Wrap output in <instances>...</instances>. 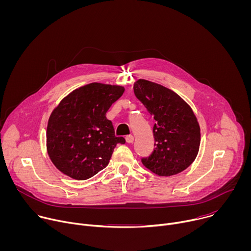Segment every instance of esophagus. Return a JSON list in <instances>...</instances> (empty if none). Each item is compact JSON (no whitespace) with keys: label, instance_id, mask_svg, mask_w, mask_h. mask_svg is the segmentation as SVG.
<instances>
[{"label":"esophagus","instance_id":"1","mask_svg":"<svg viewBox=\"0 0 251 251\" xmlns=\"http://www.w3.org/2000/svg\"><path fill=\"white\" fill-rule=\"evenodd\" d=\"M125 140H126V142L127 143H133V141H134V137H133V135H127L126 137H125Z\"/></svg>","mask_w":251,"mask_h":251}]
</instances>
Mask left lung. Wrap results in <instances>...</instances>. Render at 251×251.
Here are the masks:
<instances>
[{
    "label": "left lung",
    "mask_w": 251,
    "mask_h": 251,
    "mask_svg": "<svg viewBox=\"0 0 251 251\" xmlns=\"http://www.w3.org/2000/svg\"><path fill=\"white\" fill-rule=\"evenodd\" d=\"M134 93L156 123L153 127L155 149L142 163L161 176L186 170L196 159L201 144V129L190 105L171 89L139 79Z\"/></svg>",
    "instance_id": "obj_1"
}]
</instances>
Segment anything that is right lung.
<instances>
[{
    "instance_id": "obj_1",
    "label": "right lung",
    "mask_w": 251,
    "mask_h": 251,
    "mask_svg": "<svg viewBox=\"0 0 251 251\" xmlns=\"http://www.w3.org/2000/svg\"><path fill=\"white\" fill-rule=\"evenodd\" d=\"M124 87L93 82L64 97L50 114L47 149L53 165L66 176L83 181L109 163L118 143L112 122L106 118Z\"/></svg>"
}]
</instances>
